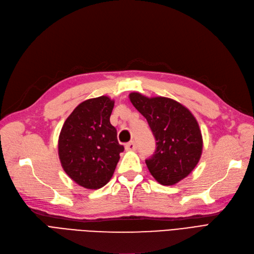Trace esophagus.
I'll return each instance as SVG.
<instances>
[{
  "label": "esophagus",
  "instance_id": "34e87169",
  "mask_svg": "<svg viewBox=\"0 0 254 254\" xmlns=\"http://www.w3.org/2000/svg\"><path fill=\"white\" fill-rule=\"evenodd\" d=\"M125 149H126V151H135L136 150V145H135L134 141H130V143L126 144Z\"/></svg>",
  "mask_w": 254,
  "mask_h": 254
}]
</instances>
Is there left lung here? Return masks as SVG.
I'll use <instances>...</instances> for the list:
<instances>
[{
  "label": "left lung",
  "mask_w": 254,
  "mask_h": 254,
  "mask_svg": "<svg viewBox=\"0 0 254 254\" xmlns=\"http://www.w3.org/2000/svg\"><path fill=\"white\" fill-rule=\"evenodd\" d=\"M131 103L143 115L156 140L154 154L146 159L151 175L162 186H173L195 169L202 154L203 140L198 122L177 101L129 95Z\"/></svg>",
  "instance_id": "left-lung-1"
}]
</instances>
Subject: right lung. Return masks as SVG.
<instances>
[{
  "mask_svg": "<svg viewBox=\"0 0 254 254\" xmlns=\"http://www.w3.org/2000/svg\"><path fill=\"white\" fill-rule=\"evenodd\" d=\"M115 101L107 96L80 103L65 120L58 138V155L67 176L88 190L113 177L124 147L110 124Z\"/></svg>",
  "mask_w": 254,
  "mask_h": 254,
  "instance_id": "right-lung-1",
  "label": "right lung"
}]
</instances>
